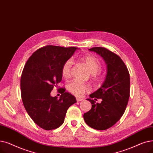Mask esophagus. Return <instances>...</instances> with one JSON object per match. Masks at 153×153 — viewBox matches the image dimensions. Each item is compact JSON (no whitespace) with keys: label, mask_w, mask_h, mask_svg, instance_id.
I'll return each mask as SVG.
<instances>
[{"label":"esophagus","mask_w":153,"mask_h":153,"mask_svg":"<svg viewBox=\"0 0 153 153\" xmlns=\"http://www.w3.org/2000/svg\"><path fill=\"white\" fill-rule=\"evenodd\" d=\"M82 100H83L82 98H76V101H82Z\"/></svg>","instance_id":"obj_1"}]
</instances>
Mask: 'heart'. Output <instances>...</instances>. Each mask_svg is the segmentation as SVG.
Returning a JSON list of instances; mask_svg holds the SVG:
<instances>
[{
  "mask_svg": "<svg viewBox=\"0 0 153 153\" xmlns=\"http://www.w3.org/2000/svg\"><path fill=\"white\" fill-rule=\"evenodd\" d=\"M80 59L91 75H95L100 71L101 68V63L96 56L88 55L81 57ZM71 65L72 62L71 60H68L63 63L62 67V75L63 77L67 78L70 76ZM67 88L70 93L77 97H82L85 93L90 90L89 85L79 83L77 81H73L68 83Z\"/></svg>",
  "mask_w": 153,
  "mask_h": 153,
  "instance_id": "obj_1",
  "label": "heart"
}]
</instances>
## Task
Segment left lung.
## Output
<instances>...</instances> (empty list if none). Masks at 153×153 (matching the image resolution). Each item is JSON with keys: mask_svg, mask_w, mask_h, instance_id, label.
I'll list each match as a JSON object with an SVG mask.
<instances>
[{"mask_svg": "<svg viewBox=\"0 0 153 153\" xmlns=\"http://www.w3.org/2000/svg\"><path fill=\"white\" fill-rule=\"evenodd\" d=\"M89 50L103 58L107 73L100 88L86 99L91 102V108L84 113L83 118L90 127L105 130L115 125L125 111L129 98V74L121 58L111 51L103 47H93ZM91 98L102 101L96 104Z\"/></svg>", "mask_w": 153, "mask_h": 153, "instance_id": "left-lung-1", "label": "left lung"}]
</instances>
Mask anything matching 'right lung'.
I'll return each instance as SVG.
<instances>
[{
    "label": "right lung",
    "mask_w": 153,
    "mask_h": 153,
    "mask_svg": "<svg viewBox=\"0 0 153 153\" xmlns=\"http://www.w3.org/2000/svg\"><path fill=\"white\" fill-rule=\"evenodd\" d=\"M76 47L47 45L29 58L20 79L21 97L25 110L32 120L45 130L60 127L68 108L76 102L75 97L60 88V99L50 93L62 81V67L74 55Z\"/></svg>",
    "instance_id": "right-lung-1"
}]
</instances>
